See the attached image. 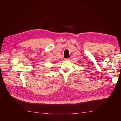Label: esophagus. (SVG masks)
<instances>
[{
	"label": "esophagus",
	"instance_id": "1",
	"mask_svg": "<svg viewBox=\"0 0 121 121\" xmlns=\"http://www.w3.org/2000/svg\"><path fill=\"white\" fill-rule=\"evenodd\" d=\"M65 60H68V61H69L71 60V58H65Z\"/></svg>",
	"mask_w": 121,
	"mask_h": 121
}]
</instances>
